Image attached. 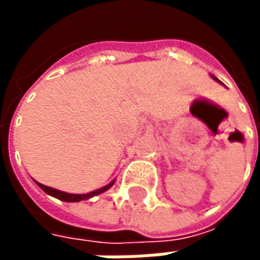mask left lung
<instances>
[{"mask_svg":"<svg viewBox=\"0 0 260 260\" xmlns=\"http://www.w3.org/2000/svg\"><path fill=\"white\" fill-rule=\"evenodd\" d=\"M212 78H213V79H214V80H217L218 83H221V82H220V80H218V79H217V78H216V76H213V75H212Z\"/></svg>","mask_w":260,"mask_h":260,"instance_id":"8db88e82","label":"left lung"}]
</instances>
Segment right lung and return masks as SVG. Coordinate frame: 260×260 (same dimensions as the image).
I'll return each instance as SVG.
<instances>
[{"instance_id":"right-lung-1","label":"right lung","mask_w":260,"mask_h":260,"mask_svg":"<svg viewBox=\"0 0 260 260\" xmlns=\"http://www.w3.org/2000/svg\"><path fill=\"white\" fill-rule=\"evenodd\" d=\"M114 182H115V180H113L111 182H110V184H107L106 186H103V188H100V189L91 191V192H89V193H68V192H62V191H58V189H54V188H51V186L43 185V184H40V182H37L36 181L37 185L40 186V188H42L43 191L46 192V193L54 196V198H57V199H59V201H62V202L87 201V199H90V198H93V196L100 195V193H103V192L108 191V189H110V188L114 185Z\"/></svg>"}]
</instances>
